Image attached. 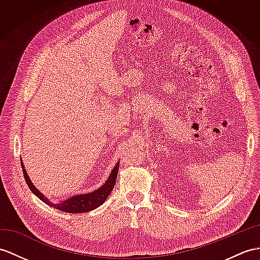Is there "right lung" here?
<instances>
[{
	"label": "right lung",
	"mask_w": 260,
	"mask_h": 260,
	"mask_svg": "<svg viewBox=\"0 0 260 260\" xmlns=\"http://www.w3.org/2000/svg\"><path fill=\"white\" fill-rule=\"evenodd\" d=\"M21 163H22L23 174H24L25 181H26V184L28 185L30 191L33 192L41 201H43L44 203H46L47 205H50L52 207L56 208V210H59V211L66 212V213H86V212L94 210V208H97L101 204L105 203V201L111 193L113 187H115V183L117 180V174L119 171V163L120 162H118L115 166V168L112 169L109 178L107 179L105 184L103 186H100L99 188H97L96 191H93L91 193H87V194L75 195V196H72V198L67 199L66 201H62V202H60V203H56V204L50 203L49 200L47 198H45V196H44L39 191V189L34 186L30 179L28 178L26 170H25V168H24L23 162H21Z\"/></svg>",
	"instance_id": "obj_1"
}]
</instances>
